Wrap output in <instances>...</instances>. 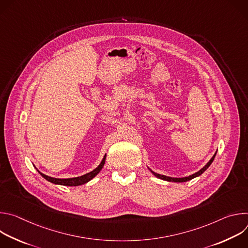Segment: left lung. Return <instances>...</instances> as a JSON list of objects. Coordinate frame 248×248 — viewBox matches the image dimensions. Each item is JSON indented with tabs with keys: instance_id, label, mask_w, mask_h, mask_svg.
<instances>
[{
	"instance_id": "left-lung-1",
	"label": "left lung",
	"mask_w": 248,
	"mask_h": 248,
	"mask_svg": "<svg viewBox=\"0 0 248 248\" xmlns=\"http://www.w3.org/2000/svg\"><path fill=\"white\" fill-rule=\"evenodd\" d=\"M216 153H217V152H216ZM216 153L213 155V157H212V158L210 159V161H209L201 170H199L198 171H196L195 173H193V174H191V175L185 176V178H170V176H167V175H164V174L157 173V172L153 171L151 169H149V168H148V169H149V170L156 176V178H158V179H160V180L167 181V182H172V183H185V182H188V181H190V180H192V179H194V178H197V176L201 175V174L210 167V165L212 164V162L214 161L215 156H216Z\"/></svg>"
}]
</instances>
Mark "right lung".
<instances>
[{
  "instance_id": "right-lung-1",
  "label": "right lung",
  "mask_w": 248,
  "mask_h": 248,
  "mask_svg": "<svg viewBox=\"0 0 248 248\" xmlns=\"http://www.w3.org/2000/svg\"><path fill=\"white\" fill-rule=\"evenodd\" d=\"M106 155L104 156V158L102 159L101 163L99 164V166L94 169L93 170L83 174V175H80V176H77V178H69V179H56V178H52V176H49V175H46L44 174L43 172H41L37 168L36 170H38V172L43 176V178L45 180H47L48 182L52 183V184H55V185H60V186H81V185H84L86 183H88L89 181H91L93 178H95V176L100 172V170H102V168L104 167V164H105V161H106Z\"/></svg>"
}]
</instances>
